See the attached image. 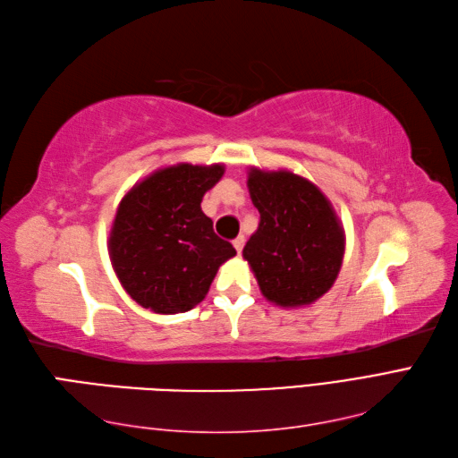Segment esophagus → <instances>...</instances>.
Masks as SVG:
<instances>
[{
    "mask_svg": "<svg viewBox=\"0 0 458 458\" xmlns=\"http://www.w3.org/2000/svg\"><path fill=\"white\" fill-rule=\"evenodd\" d=\"M233 247L237 249V252H242V247H244V237L239 235L235 241H233Z\"/></svg>",
    "mask_w": 458,
    "mask_h": 458,
    "instance_id": "34e87169",
    "label": "esophagus"
}]
</instances>
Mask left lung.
Here are the masks:
<instances>
[{"label": "left lung", "mask_w": 458, "mask_h": 458, "mask_svg": "<svg viewBox=\"0 0 458 458\" xmlns=\"http://www.w3.org/2000/svg\"><path fill=\"white\" fill-rule=\"evenodd\" d=\"M260 223L242 249L262 295L280 307L315 303L336 282L345 237L328 198L292 171H249Z\"/></svg>", "instance_id": "obj_1"}]
</instances>
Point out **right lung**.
Wrapping results in <instances>:
<instances>
[{
	"instance_id": "1",
	"label": "right lung",
	"mask_w": 458,
	"mask_h": 458,
	"mask_svg": "<svg viewBox=\"0 0 458 458\" xmlns=\"http://www.w3.org/2000/svg\"><path fill=\"white\" fill-rule=\"evenodd\" d=\"M223 165L178 163L145 176L122 198L108 252L126 293L157 315L194 309L237 250L219 239L199 204Z\"/></svg>"
}]
</instances>
